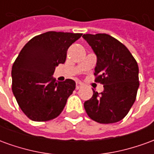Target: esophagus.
Returning a JSON list of instances; mask_svg holds the SVG:
<instances>
[{"label": "esophagus", "mask_w": 154, "mask_h": 154, "mask_svg": "<svg viewBox=\"0 0 154 154\" xmlns=\"http://www.w3.org/2000/svg\"><path fill=\"white\" fill-rule=\"evenodd\" d=\"M81 87H82V84H81L80 82H77V83H76V89H77V90H78L79 88H81Z\"/></svg>", "instance_id": "esophagus-1"}]
</instances>
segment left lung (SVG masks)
Masks as SVG:
<instances>
[{"instance_id":"left-lung-1","label":"left lung","mask_w":154,"mask_h":154,"mask_svg":"<svg viewBox=\"0 0 154 154\" xmlns=\"http://www.w3.org/2000/svg\"><path fill=\"white\" fill-rule=\"evenodd\" d=\"M97 57L95 82L104 86L99 93L85 101L90 117L100 124H112L124 119L134 103L139 88V66L129 49L106 34L83 35Z\"/></svg>"}]
</instances>
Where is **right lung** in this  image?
<instances>
[{
    "label": "right lung",
    "instance_id": "right-lung-1",
    "mask_svg": "<svg viewBox=\"0 0 154 154\" xmlns=\"http://www.w3.org/2000/svg\"><path fill=\"white\" fill-rule=\"evenodd\" d=\"M82 34L48 31L35 36L22 48L12 66V91L19 106L34 121H48L63 110L76 83L56 82L55 67L64 63L68 48Z\"/></svg>",
    "mask_w": 154,
    "mask_h": 154
}]
</instances>
